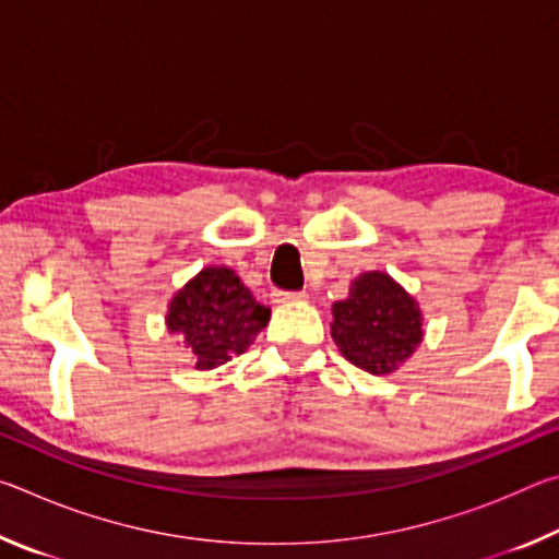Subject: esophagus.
<instances>
[{
    "mask_svg": "<svg viewBox=\"0 0 559 559\" xmlns=\"http://www.w3.org/2000/svg\"><path fill=\"white\" fill-rule=\"evenodd\" d=\"M273 296H276L278 302H302L308 298V293L306 290H276Z\"/></svg>",
    "mask_w": 559,
    "mask_h": 559,
    "instance_id": "esophagus-1",
    "label": "esophagus"
}]
</instances>
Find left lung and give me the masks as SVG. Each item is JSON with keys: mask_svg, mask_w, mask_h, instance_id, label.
Segmentation results:
<instances>
[{"mask_svg": "<svg viewBox=\"0 0 559 559\" xmlns=\"http://www.w3.org/2000/svg\"><path fill=\"white\" fill-rule=\"evenodd\" d=\"M335 345L349 362L370 374H390L421 343V310L400 283L382 271H367L333 306Z\"/></svg>", "mask_w": 559, "mask_h": 559, "instance_id": "obj_1", "label": "left lung"}]
</instances>
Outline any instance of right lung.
I'll use <instances>...</instances> for the list:
<instances>
[{"label": "right lung", "mask_w": 559, "mask_h": 559, "mask_svg": "<svg viewBox=\"0 0 559 559\" xmlns=\"http://www.w3.org/2000/svg\"><path fill=\"white\" fill-rule=\"evenodd\" d=\"M269 318L271 310L257 302L231 269L210 266L169 300L167 330L192 349L197 370H214L241 355Z\"/></svg>", "instance_id": "1"}]
</instances>
